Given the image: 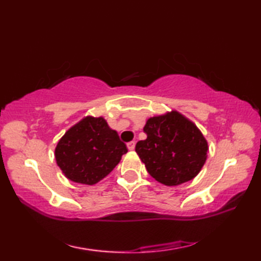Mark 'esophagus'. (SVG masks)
<instances>
[{"label":"esophagus","mask_w":261,"mask_h":261,"mask_svg":"<svg viewBox=\"0 0 261 261\" xmlns=\"http://www.w3.org/2000/svg\"><path fill=\"white\" fill-rule=\"evenodd\" d=\"M126 147H127V149H129V150H134L135 147H136V142H135V141L127 142V143H126Z\"/></svg>","instance_id":"obj_1"}]
</instances>
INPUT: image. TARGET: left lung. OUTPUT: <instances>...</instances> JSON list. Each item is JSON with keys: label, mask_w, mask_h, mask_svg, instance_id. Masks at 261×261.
I'll return each mask as SVG.
<instances>
[{"label": "left lung", "mask_w": 261, "mask_h": 261, "mask_svg": "<svg viewBox=\"0 0 261 261\" xmlns=\"http://www.w3.org/2000/svg\"><path fill=\"white\" fill-rule=\"evenodd\" d=\"M143 131L147 139L137 142L136 151L157 181L167 186L180 185L201 171L206 160L207 142L184 115L171 111L153 116Z\"/></svg>", "instance_id": "left-lung-1"}]
</instances>
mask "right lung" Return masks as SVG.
I'll return each instance as SVG.
<instances>
[{"instance_id": "1", "label": "right lung", "mask_w": 261, "mask_h": 261, "mask_svg": "<svg viewBox=\"0 0 261 261\" xmlns=\"http://www.w3.org/2000/svg\"><path fill=\"white\" fill-rule=\"evenodd\" d=\"M126 152L125 143L107 121L86 116L58 141L55 157L68 179L94 185L108 176Z\"/></svg>"}]
</instances>
